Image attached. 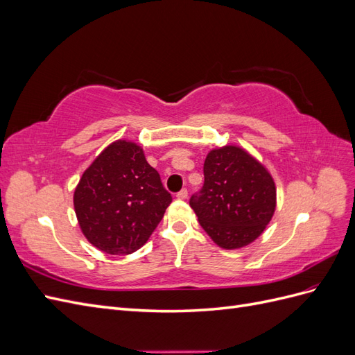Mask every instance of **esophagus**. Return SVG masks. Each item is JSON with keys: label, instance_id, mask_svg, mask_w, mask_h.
Masks as SVG:
<instances>
[{"label": "esophagus", "instance_id": "1", "mask_svg": "<svg viewBox=\"0 0 355 355\" xmlns=\"http://www.w3.org/2000/svg\"><path fill=\"white\" fill-rule=\"evenodd\" d=\"M176 197L179 198V200H185V198H188V189L187 188H184V189H180L178 194H176Z\"/></svg>", "mask_w": 355, "mask_h": 355}]
</instances>
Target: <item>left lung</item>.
I'll use <instances>...</instances> for the list:
<instances>
[{
	"mask_svg": "<svg viewBox=\"0 0 355 355\" xmlns=\"http://www.w3.org/2000/svg\"><path fill=\"white\" fill-rule=\"evenodd\" d=\"M275 184L268 170L239 146L213 149L204 161L202 188L189 206L211 240L239 249L263 232L275 210Z\"/></svg>",
	"mask_w": 355,
	"mask_h": 355,
	"instance_id": "obj_1",
	"label": "left lung"
}]
</instances>
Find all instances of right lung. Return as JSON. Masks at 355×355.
<instances>
[{"mask_svg": "<svg viewBox=\"0 0 355 355\" xmlns=\"http://www.w3.org/2000/svg\"><path fill=\"white\" fill-rule=\"evenodd\" d=\"M171 202L142 148L116 141L84 171L73 192L83 234L110 254H128L151 237Z\"/></svg>", "mask_w": 355, "mask_h": 355, "instance_id": "1", "label": "right lung"}]
</instances>
